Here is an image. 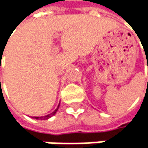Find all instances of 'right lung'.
<instances>
[{
  "label": "right lung",
  "instance_id": "add662e5",
  "mask_svg": "<svg viewBox=\"0 0 148 148\" xmlns=\"http://www.w3.org/2000/svg\"><path fill=\"white\" fill-rule=\"evenodd\" d=\"M58 108H59V105H58L57 108H56V109L55 110V111H54V112H52V113H51V114H48V115H47V116H40V117H39V116H34L33 118H35V119H48V118L52 117L53 116H55V115H56V113L57 112Z\"/></svg>",
  "mask_w": 148,
  "mask_h": 148
}]
</instances>
